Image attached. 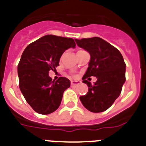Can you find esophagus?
<instances>
[{
	"label": "esophagus",
	"mask_w": 146,
	"mask_h": 146,
	"mask_svg": "<svg viewBox=\"0 0 146 146\" xmlns=\"http://www.w3.org/2000/svg\"><path fill=\"white\" fill-rule=\"evenodd\" d=\"M81 83V81L80 80H75V81H72L71 82V86H77Z\"/></svg>",
	"instance_id": "esophagus-1"
}]
</instances>
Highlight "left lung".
Wrapping results in <instances>:
<instances>
[{"instance_id":"left-lung-1","label":"left lung","mask_w":146,"mask_h":146,"mask_svg":"<svg viewBox=\"0 0 146 146\" xmlns=\"http://www.w3.org/2000/svg\"><path fill=\"white\" fill-rule=\"evenodd\" d=\"M78 47L89 52L91 59L82 82L88 91L80 96L82 105L89 111L101 113L108 110L120 96L126 81V64L119 50L99 37L75 39ZM98 78L92 85L86 79Z\"/></svg>"}]
</instances>
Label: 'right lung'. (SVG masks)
<instances>
[{"label":"right lung","mask_w":146,"mask_h":146,"mask_svg":"<svg viewBox=\"0 0 146 146\" xmlns=\"http://www.w3.org/2000/svg\"><path fill=\"white\" fill-rule=\"evenodd\" d=\"M76 44L72 38L46 35L25 49L17 66L19 86L27 102L36 113L47 115L60 106L70 80L60 77L52 80L50 70H56L62 54Z\"/></svg>","instance_id":"add662e5"}]
</instances>
